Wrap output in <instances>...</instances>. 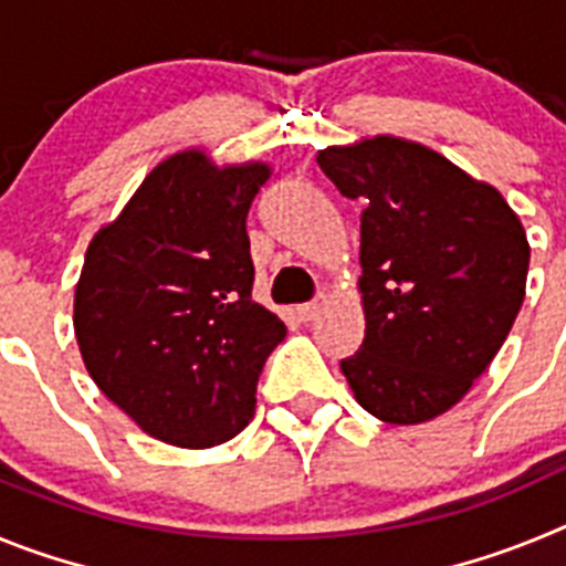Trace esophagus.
I'll use <instances>...</instances> for the list:
<instances>
[{"mask_svg":"<svg viewBox=\"0 0 566 566\" xmlns=\"http://www.w3.org/2000/svg\"><path fill=\"white\" fill-rule=\"evenodd\" d=\"M323 306H326L323 297L314 300V303H303V306H297V317L303 319V323H312V319H317L319 314H323Z\"/></svg>","mask_w":566,"mask_h":566,"instance_id":"esophagus-1","label":"esophagus"}]
</instances>
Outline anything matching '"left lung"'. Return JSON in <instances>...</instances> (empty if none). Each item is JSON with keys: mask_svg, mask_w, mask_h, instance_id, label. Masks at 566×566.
Masks as SVG:
<instances>
[{"mask_svg": "<svg viewBox=\"0 0 566 566\" xmlns=\"http://www.w3.org/2000/svg\"><path fill=\"white\" fill-rule=\"evenodd\" d=\"M339 195L363 201L365 337L339 363L365 411L419 424L484 374L524 303L530 243L496 187L394 135L317 153Z\"/></svg>", "mask_w": 566, "mask_h": 566, "instance_id": "obj_1", "label": "left lung"}]
</instances>
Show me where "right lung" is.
I'll return each instance as SVG.
<instances>
[{
  "mask_svg": "<svg viewBox=\"0 0 566 566\" xmlns=\"http://www.w3.org/2000/svg\"><path fill=\"white\" fill-rule=\"evenodd\" d=\"M263 161L169 155L84 254L73 328L87 374L153 439L212 448L254 417L258 377L286 337L252 300L247 214Z\"/></svg>",
  "mask_w": 566,
  "mask_h": 566,
  "instance_id": "obj_1",
  "label": "right lung"
}]
</instances>
